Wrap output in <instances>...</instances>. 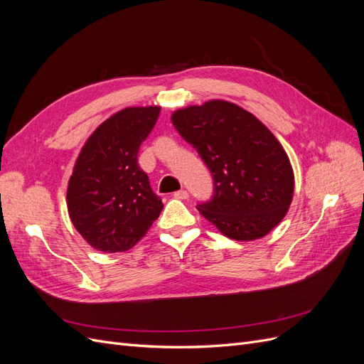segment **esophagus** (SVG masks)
<instances>
[{
	"label": "esophagus",
	"instance_id": "esophagus-1",
	"mask_svg": "<svg viewBox=\"0 0 364 364\" xmlns=\"http://www.w3.org/2000/svg\"><path fill=\"white\" fill-rule=\"evenodd\" d=\"M174 199H181V200H185V199H188V191H185V190H181V191H176L174 194Z\"/></svg>",
	"mask_w": 364,
	"mask_h": 364
}]
</instances>
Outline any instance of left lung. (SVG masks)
<instances>
[{"mask_svg":"<svg viewBox=\"0 0 364 364\" xmlns=\"http://www.w3.org/2000/svg\"><path fill=\"white\" fill-rule=\"evenodd\" d=\"M173 126L213 174L214 196L199 213L228 238L250 241L281 223L293 200L287 153L261 121L234 103L211 100L174 111Z\"/></svg>","mask_w":364,"mask_h":364,"instance_id":"8db88e82","label":"left lung"}]
</instances>
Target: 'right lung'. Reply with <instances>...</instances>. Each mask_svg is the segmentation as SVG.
I'll return each instance as SVG.
<instances>
[{
  "label": "right lung",
  "mask_w": 364,
  "mask_h": 364,
  "mask_svg": "<svg viewBox=\"0 0 364 364\" xmlns=\"http://www.w3.org/2000/svg\"><path fill=\"white\" fill-rule=\"evenodd\" d=\"M161 112L159 106L126 107L87 138L68 182L67 205L74 228L94 249L124 252L147 234L162 211L138 150Z\"/></svg>",
  "instance_id": "obj_1"
}]
</instances>
